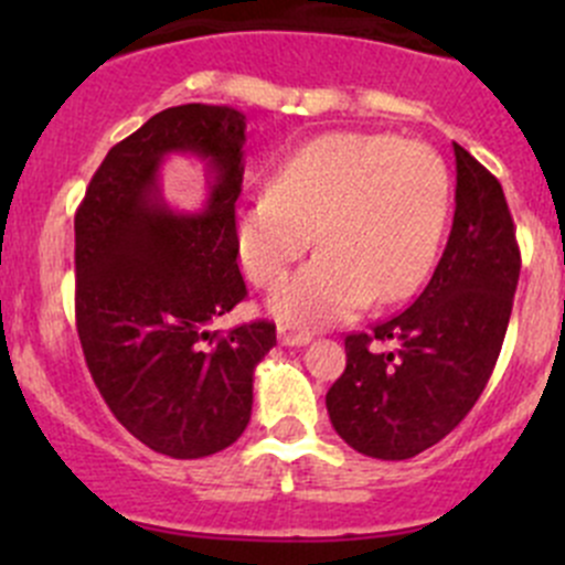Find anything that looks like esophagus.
Segmentation results:
<instances>
[{
    "mask_svg": "<svg viewBox=\"0 0 565 565\" xmlns=\"http://www.w3.org/2000/svg\"><path fill=\"white\" fill-rule=\"evenodd\" d=\"M309 339H311L309 333L292 328V324H278V341H281L284 347H303L309 344Z\"/></svg>",
    "mask_w": 565,
    "mask_h": 565,
    "instance_id": "obj_1",
    "label": "esophagus"
}]
</instances>
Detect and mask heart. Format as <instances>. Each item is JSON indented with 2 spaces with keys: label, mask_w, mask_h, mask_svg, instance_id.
Returning a JSON list of instances; mask_svg holds the SVG:
<instances>
[{
  "label": "heart",
  "mask_w": 565,
  "mask_h": 565,
  "mask_svg": "<svg viewBox=\"0 0 565 565\" xmlns=\"http://www.w3.org/2000/svg\"><path fill=\"white\" fill-rule=\"evenodd\" d=\"M448 172L420 141L324 134L284 158L267 193L237 210L246 276L270 289L315 237L319 254L270 298L292 324H324L369 300L396 303L429 276L448 218Z\"/></svg>",
  "instance_id": "b5f03b06"
}]
</instances>
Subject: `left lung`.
I'll return each instance as SVG.
<instances>
[{
  "label": "left lung",
  "mask_w": 565,
  "mask_h": 565,
  "mask_svg": "<svg viewBox=\"0 0 565 565\" xmlns=\"http://www.w3.org/2000/svg\"><path fill=\"white\" fill-rule=\"evenodd\" d=\"M448 246L402 315L344 339L347 369L324 404L347 446L409 459L461 424L487 388L514 306L522 256L498 177L465 147Z\"/></svg>",
  "instance_id": "obj_1"
}]
</instances>
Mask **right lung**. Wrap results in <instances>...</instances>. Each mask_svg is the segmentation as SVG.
<instances>
[{
  "label": "right lung",
  "mask_w": 565,
  "mask_h": 565,
  "mask_svg": "<svg viewBox=\"0 0 565 565\" xmlns=\"http://www.w3.org/2000/svg\"><path fill=\"white\" fill-rule=\"evenodd\" d=\"M246 117L185 104L114 145L76 210V330L114 418L172 459L224 451L246 431L254 369L276 324L210 330L248 295L237 267L235 202ZM169 151H193L214 172L209 207L174 216L157 191Z\"/></svg>",
  "instance_id": "1"
}]
</instances>
